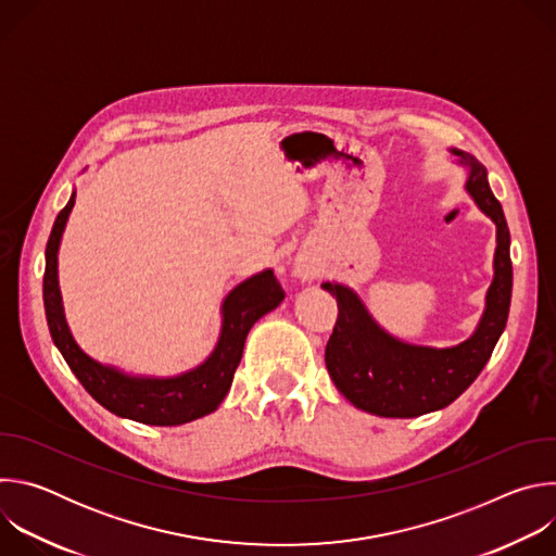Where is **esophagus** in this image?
Segmentation results:
<instances>
[{
  "label": "esophagus",
  "instance_id": "34e87169",
  "mask_svg": "<svg viewBox=\"0 0 556 556\" xmlns=\"http://www.w3.org/2000/svg\"><path fill=\"white\" fill-rule=\"evenodd\" d=\"M294 273H296V275L303 279V281H309V279L314 277L312 268H309L307 264H303V262H299V264H296V270H294Z\"/></svg>",
  "mask_w": 556,
  "mask_h": 556
}]
</instances>
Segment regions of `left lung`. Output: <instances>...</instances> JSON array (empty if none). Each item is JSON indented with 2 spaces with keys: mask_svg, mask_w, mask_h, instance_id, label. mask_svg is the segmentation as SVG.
Here are the masks:
<instances>
[{
  "mask_svg": "<svg viewBox=\"0 0 556 556\" xmlns=\"http://www.w3.org/2000/svg\"><path fill=\"white\" fill-rule=\"evenodd\" d=\"M453 153L468 167L466 191L497 226L495 277L472 337L444 350L403 343L378 328L350 288L330 281L321 286L339 305L334 332L326 348L330 378L354 407L382 418H416L451 405L480 376L508 321L510 230L502 204L489 187L484 165L464 151L453 149Z\"/></svg>",
  "mask_w": 556,
  "mask_h": 556,
  "instance_id": "1",
  "label": "left lung"
}]
</instances>
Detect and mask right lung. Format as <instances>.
Segmentation results:
<instances>
[{"label":"right lung","instance_id":"right-lung-1","mask_svg":"<svg viewBox=\"0 0 556 556\" xmlns=\"http://www.w3.org/2000/svg\"><path fill=\"white\" fill-rule=\"evenodd\" d=\"M72 206L74 193L56 215L46 247L43 305L52 341L78 382L108 412L142 425L174 427L215 412L230 389L251 328L286 296L273 270H264L228 292L222 305L224 319L219 341L200 367L174 378L127 376L114 367L92 361L84 350H78L65 324L56 279V253Z\"/></svg>","mask_w":556,"mask_h":556}]
</instances>
